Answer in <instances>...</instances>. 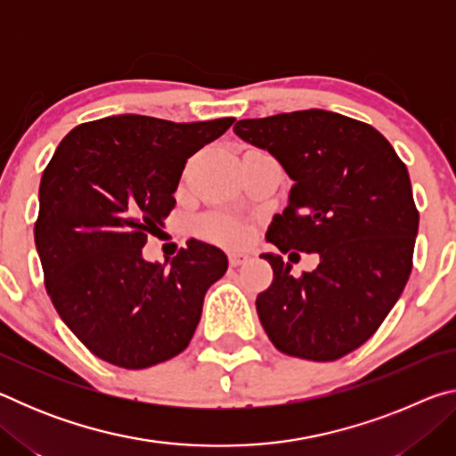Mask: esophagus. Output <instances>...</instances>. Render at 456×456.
Wrapping results in <instances>:
<instances>
[{"mask_svg": "<svg viewBox=\"0 0 456 456\" xmlns=\"http://www.w3.org/2000/svg\"><path fill=\"white\" fill-rule=\"evenodd\" d=\"M247 259H249V256H247V253H241V251L229 253V265H231V267H239V265H243Z\"/></svg>", "mask_w": 456, "mask_h": 456, "instance_id": "1", "label": "esophagus"}]
</instances>
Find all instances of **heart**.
Returning <instances> with one entry per match:
<instances>
[{
  "label": "heart",
  "instance_id": "obj_1",
  "mask_svg": "<svg viewBox=\"0 0 456 456\" xmlns=\"http://www.w3.org/2000/svg\"><path fill=\"white\" fill-rule=\"evenodd\" d=\"M200 229L223 245H241L249 235L241 221L227 217V215H209L200 221Z\"/></svg>",
  "mask_w": 456,
  "mask_h": 456
}]
</instances>
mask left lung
Segmentation results:
<instances>
[{"mask_svg":"<svg viewBox=\"0 0 456 456\" xmlns=\"http://www.w3.org/2000/svg\"><path fill=\"white\" fill-rule=\"evenodd\" d=\"M233 133L293 181L267 241L290 259L321 257L293 278L279 253H261L273 269L256 302L261 326L288 356L342 358L380 328L412 272L419 211L406 165L376 128L320 108L239 120Z\"/></svg>","mask_w":456,"mask_h":456,"instance_id":"obj_1","label":"left lung"}]
</instances>
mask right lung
Masks as SVG:
<instances>
[{
	"label": "right lung",
	"mask_w": 456,
	"mask_h": 456,
	"mask_svg": "<svg viewBox=\"0 0 456 456\" xmlns=\"http://www.w3.org/2000/svg\"><path fill=\"white\" fill-rule=\"evenodd\" d=\"M233 122L118 114L58 144L40 183L36 249L53 307L94 356L142 370L189 346L227 256L191 239L151 264L142 247L165 227L187 159Z\"/></svg>",
	"instance_id": "1"
}]
</instances>
